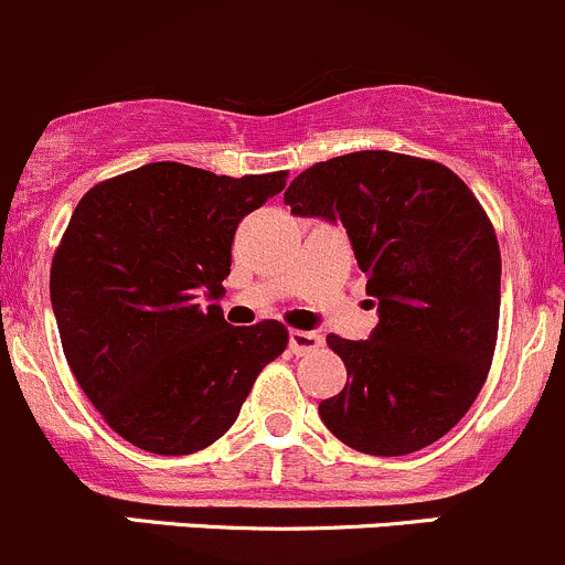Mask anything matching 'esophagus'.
<instances>
[{
    "label": "esophagus",
    "instance_id": "34e87169",
    "mask_svg": "<svg viewBox=\"0 0 565 565\" xmlns=\"http://www.w3.org/2000/svg\"><path fill=\"white\" fill-rule=\"evenodd\" d=\"M288 345L296 356H305V354H310V351L321 349L323 338L316 332H305V329H294L288 338Z\"/></svg>",
    "mask_w": 565,
    "mask_h": 565
}]
</instances>
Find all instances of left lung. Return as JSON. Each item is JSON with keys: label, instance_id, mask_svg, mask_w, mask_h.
<instances>
[{"label": "left lung", "instance_id": "left-lung-1", "mask_svg": "<svg viewBox=\"0 0 565 565\" xmlns=\"http://www.w3.org/2000/svg\"><path fill=\"white\" fill-rule=\"evenodd\" d=\"M285 205L343 222L379 305L371 340L327 334L349 379L318 404L323 426L371 456L443 439L478 398L500 327V244L483 205L445 164L393 150L318 161Z\"/></svg>", "mask_w": 565, "mask_h": 565}]
</instances>
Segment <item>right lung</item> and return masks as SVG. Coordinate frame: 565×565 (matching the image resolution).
<instances>
[{
    "instance_id": "right-lung-1",
    "label": "right lung",
    "mask_w": 565,
    "mask_h": 565,
    "mask_svg": "<svg viewBox=\"0 0 565 565\" xmlns=\"http://www.w3.org/2000/svg\"><path fill=\"white\" fill-rule=\"evenodd\" d=\"M288 172L214 175L153 161L95 183L52 260L65 360L106 426L159 456L209 448L288 345L280 321L231 327L220 296L236 227Z\"/></svg>"
}]
</instances>
